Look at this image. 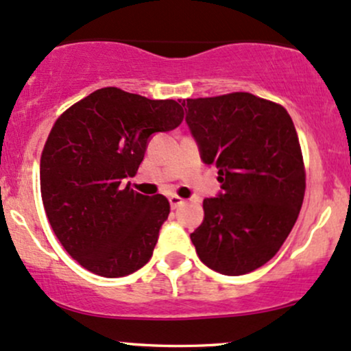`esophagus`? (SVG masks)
<instances>
[{
	"label": "esophagus",
	"mask_w": 351,
	"mask_h": 351,
	"mask_svg": "<svg viewBox=\"0 0 351 351\" xmlns=\"http://www.w3.org/2000/svg\"><path fill=\"white\" fill-rule=\"evenodd\" d=\"M169 202H171L172 209H177V207H180L184 204V199H180L179 195H176V194H171L169 195Z\"/></svg>",
	"instance_id": "34e87169"
}]
</instances>
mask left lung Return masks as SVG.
Here are the masks:
<instances>
[{"label": "left lung", "mask_w": 351, "mask_h": 351, "mask_svg": "<svg viewBox=\"0 0 351 351\" xmlns=\"http://www.w3.org/2000/svg\"><path fill=\"white\" fill-rule=\"evenodd\" d=\"M182 105L201 160L216 164L221 182L219 194L202 202L204 221L191 241L210 269L247 274L280 251L303 204L296 129L281 105L246 92Z\"/></svg>", "instance_id": "8db88e82"}]
</instances>
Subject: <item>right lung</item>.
Segmentation results:
<instances>
[{"label": "right lung", "mask_w": 351, "mask_h": 351, "mask_svg": "<svg viewBox=\"0 0 351 351\" xmlns=\"http://www.w3.org/2000/svg\"><path fill=\"white\" fill-rule=\"evenodd\" d=\"M182 119L176 100L107 86L55 122L41 154V199L58 241L85 269L120 278L152 258L171 206L123 180L135 176L152 135L174 130Z\"/></svg>", "instance_id": "add662e5"}]
</instances>
